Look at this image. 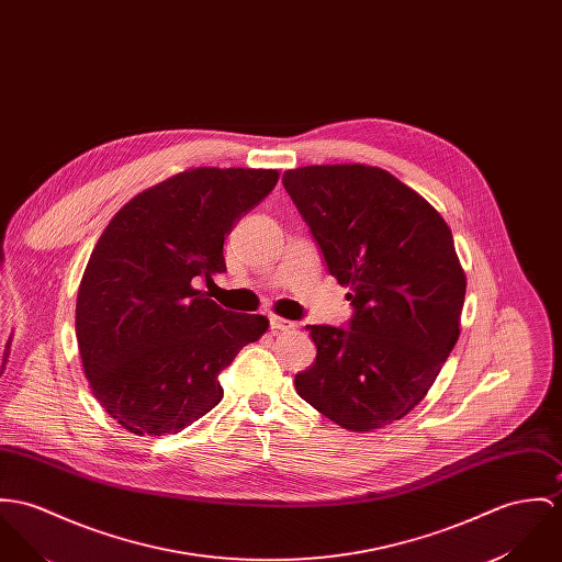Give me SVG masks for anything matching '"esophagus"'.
<instances>
[{
	"mask_svg": "<svg viewBox=\"0 0 562 562\" xmlns=\"http://www.w3.org/2000/svg\"><path fill=\"white\" fill-rule=\"evenodd\" d=\"M294 328V322L290 319H283L279 315H270V330L272 333H279V330H292Z\"/></svg>",
	"mask_w": 562,
	"mask_h": 562,
	"instance_id": "obj_1",
	"label": "esophagus"
}]
</instances>
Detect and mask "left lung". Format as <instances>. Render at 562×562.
<instances>
[{"mask_svg": "<svg viewBox=\"0 0 562 562\" xmlns=\"http://www.w3.org/2000/svg\"><path fill=\"white\" fill-rule=\"evenodd\" d=\"M283 187L355 305L348 330L306 326L317 357L296 391L344 429H382L423 402L460 339L465 272L451 229L380 167L306 165Z\"/></svg>", "mask_w": 562, "mask_h": 562, "instance_id": "obj_1", "label": "left lung"}]
</instances>
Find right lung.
I'll list each match as a JSON object with an SVG mask.
<instances>
[{
  "label": "right lung",
  "mask_w": 562,
  "mask_h": 562,
  "mask_svg": "<svg viewBox=\"0 0 562 562\" xmlns=\"http://www.w3.org/2000/svg\"><path fill=\"white\" fill-rule=\"evenodd\" d=\"M277 180V169H187L104 227L75 330L92 395L131 434H178L202 418L223 400L218 373L268 330L263 315L221 308L193 279L225 272V236Z\"/></svg>",
  "instance_id": "obj_1"
}]
</instances>
